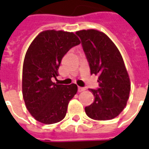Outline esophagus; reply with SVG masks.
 <instances>
[{
  "label": "esophagus",
  "instance_id": "esophagus-1",
  "mask_svg": "<svg viewBox=\"0 0 149 149\" xmlns=\"http://www.w3.org/2000/svg\"><path fill=\"white\" fill-rule=\"evenodd\" d=\"M84 90H85V88H84L78 87V92H79V93H81V92H83V91Z\"/></svg>",
  "mask_w": 149,
  "mask_h": 149
}]
</instances>
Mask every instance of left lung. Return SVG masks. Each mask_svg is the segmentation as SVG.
<instances>
[{
    "mask_svg": "<svg viewBox=\"0 0 149 149\" xmlns=\"http://www.w3.org/2000/svg\"><path fill=\"white\" fill-rule=\"evenodd\" d=\"M90 67L98 76L99 88L89 89L93 103L85 107L88 117L97 120L115 118L123 111L129 97L131 83L120 52L112 40L97 29L77 31Z\"/></svg>",
    "mask_w": 149,
    "mask_h": 149,
    "instance_id": "8db88e82",
    "label": "left lung"
}]
</instances>
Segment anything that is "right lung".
Masks as SVG:
<instances>
[{"label": "right lung", "mask_w": 149, "mask_h": 149, "mask_svg": "<svg viewBox=\"0 0 149 149\" xmlns=\"http://www.w3.org/2000/svg\"><path fill=\"white\" fill-rule=\"evenodd\" d=\"M81 44L73 33L45 30L40 33L28 49L22 73V94L25 106L37 121L45 125L65 118L70 100L77 93L76 84H55L62 58Z\"/></svg>", "instance_id": "right-lung-1"}]
</instances>
